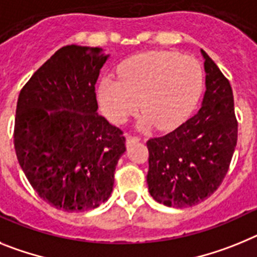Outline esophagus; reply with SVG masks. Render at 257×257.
Returning a JSON list of instances; mask_svg holds the SVG:
<instances>
[{
	"label": "esophagus",
	"instance_id": "esophagus-1",
	"mask_svg": "<svg viewBox=\"0 0 257 257\" xmlns=\"http://www.w3.org/2000/svg\"><path fill=\"white\" fill-rule=\"evenodd\" d=\"M140 141V138L138 137H133V136H128L126 137V146H131L132 144H136V142Z\"/></svg>",
	"mask_w": 257,
	"mask_h": 257
}]
</instances>
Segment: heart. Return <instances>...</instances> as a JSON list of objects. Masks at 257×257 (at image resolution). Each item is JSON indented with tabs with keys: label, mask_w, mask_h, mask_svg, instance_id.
I'll return each instance as SVG.
<instances>
[{
	"label": "heart",
	"mask_w": 257,
	"mask_h": 257,
	"mask_svg": "<svg viewBox=\"0 0 257 257\" xmlns=\"http://www.w3.org/2000/svg\"><path fill=\"white\" fill-rule=\"evenodd\" d=\"M202 89L203 68L194 57L177 51H145L119 64L117 79L106 76L99 81L97 101L113 124L125 122L141 106L145 112L138 128L156 124L169 131L189 119Z\"/></svg>",
	"instance_id": "obj_1"
}]
</instances>
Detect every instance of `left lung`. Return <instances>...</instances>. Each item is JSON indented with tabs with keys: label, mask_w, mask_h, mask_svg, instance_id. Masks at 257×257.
<instances>
[{
	"label": "left lung",
	"mask_w": 257,
	"mask_h": 257,
	"mask_svg": "<svg viewBox=\"0 0 257 257\" xmlns=\"http://www.w3.org/2000/svg\"><path fill=\"white\" fill-rule=\"evenodd\" d=\"M200 53L206 72L200 108L173 132L147 141L150 195L175 208L195 206L217 190L238 137L230 84L206 51Z\"/></svg>",
	"instance_id": "8db88e82"
}]
</instances>
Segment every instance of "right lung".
Wrapping results in <instances>:
<instances>
[{"label":"right lung","instance_id":"right-lung-1","mask_svg":"<svg viewBox=\"0 0 257 257\" xmlns=\"http://www.w3.org/2000/svg\"><path fill=\"white\" fill-rule=\"evenodd\" d=\"M108 58L101 48L64 46L18 98V162L40 198L62 211H89L106 202L125 153L121 131L97 112L95 84Z\"/></svg>","mask_w":257,"mask_h":257}]
</instances>
